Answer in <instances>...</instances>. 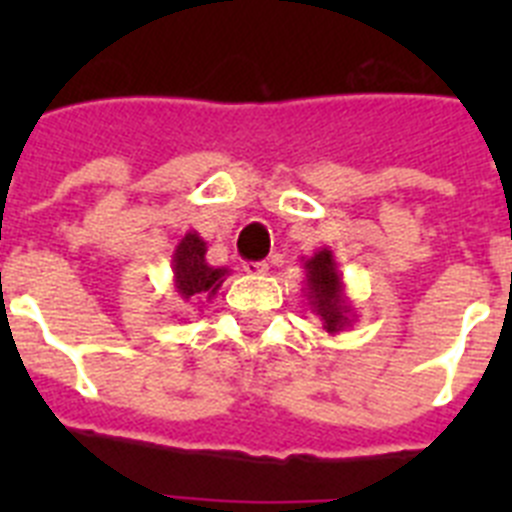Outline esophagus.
I'll list each match as a JSON object with an SVG mask.
<instances>
[{
	"mask_svg": "<svg viewBox=\"0 0 512 512\" xmlns=\"http://www.w3.org/2000/svg\"><path fill=\"white\" fill-rule=\"evenodd\" d=\"M243 271L251 274V277H261V274L269 271V264H266V261H248V264H243Z\"/></svg>",
	"mask_w": 512,
	"mask_h": 512,
	"instance_id": "esophagus-1",
	"label": "esophagus"
}]
</instances>
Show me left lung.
<instances>
[{
    "instance_id": "obj_1",
    "label": "left lung",
    "mask_w": 512,
    "mask_h": 512,
    "mask_svg": "<svg viewBox=\"0 0 512 512\" xmlns=\"http://www.w3.org/2000/svg\"><path fill=\"white\" fill-rule=\"evenodd\" d=\"M305 261V300L312 315L320 318L325 333L336 336L341 330L351 328L356 320L354 305L346 295L343 274L338 271L336 256L330 248H318Z\"/></svg>"
}]
</instances>
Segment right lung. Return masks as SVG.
<instances>
[{"label":"right lung","instance_id":"add662e5","mask_svg":"<svg viewBox=\"0 0 512 512\" xmlns=\"http://www.w3.org/2000/svg\"><path fill=\"white\" fill-rule=\"evenodd\" d=\"M205 253L207 243L194 230L184 233L182 241L176 243L174 253H171V274H174L176 295L189 302V305L210 302L230 274V269H225V266L207 264Z\"/></svg>","mask_w":512,"mask_h":512}]
</instances>
